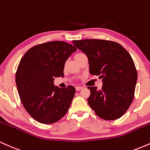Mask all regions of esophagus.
Returning <instances> with one entry per match:
<instances>
[{
  "instance_id": "34e87169",
  "label": "esophagus",
  "mask_w": 150,
  "mask_h": 150,
  "mask_svg": "<svg viewBox=\"0 0 150 150\" xmlns=\"http://www.w3.org/2000/svg\"><path fill=\"white\" fill-rule=\"evenodd\" d=\"M82 89V87H80V86H77L76 87H75V89H76V91H79L80 90V89Z\"/></svg>"
}]
</instances>
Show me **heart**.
Instances as JSON below:
<instances>
[{
	"mask_svg": "<svg viewBox=\"0 0 150 150\" xmlns=\"http://www.w3.org/2000/svg\"><path fill=\"white\" fill-rule=\"evenodd\" d=\"M82 55H83V53H77L76 55H75V57H77V56H82Z\"/></svg>",
	"mask_w": 150,
	"mask_h": 150,
	"instance_id": "heart-1",
	"label": "heart"
}]
</instances>
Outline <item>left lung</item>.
I'll return each instance as SVG.
<instances>
[{
  "label": "left lung",
  "instance_id": "1",
  "mask_svg": "<svg viewBox=\"0 0 150 150\" xmlns=\"http://www.w3.org/2000/svg\"><path fill=\"white\" fill-rule=\"evenodd\" d=\"M87 56L89 73L102 78L101 90L88 87L87 102L96 114L107 120H116L130 107L134 98L137 73L131 56L118 43L101 39L73 41Z\"/></svg>",
  "mask_w": 150,
  "mask_h": 150
}]
</instances>
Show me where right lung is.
Listing matches in <instances>:
<instances>
[{"instance_id": "obj_1", "label": "right lung", "mask_w": 150, "mask_h": 150, "mask_svg": "<svg viewBox=\"0 0 150 150\" xmlns=\"http://www.w3.org/2000/svg\"><path fill=\"white\" fill-rule=\"evenodd\" d=\"M76 50L68 43L54 41L33 46L20 60L15 76L19 96L27 113L39 123H56L68 111L75 87L59 88L53 81L64 76L65 63Z\"/></svg>"}]
</instances>
